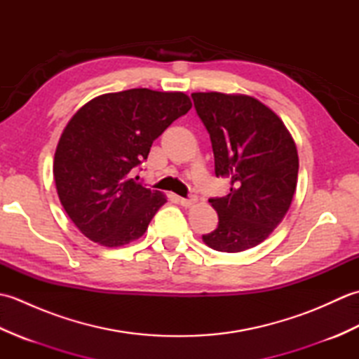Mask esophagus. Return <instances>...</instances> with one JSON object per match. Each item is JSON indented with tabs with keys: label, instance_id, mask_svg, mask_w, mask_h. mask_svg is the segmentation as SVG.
Wrapping results in <instances>:
<instances>
[{
	"label": "esophagus",
	"instance_id": "34e87169",
	"mask_svg": "<svg viewBox=\"0 0 359 359\" xmlns=\"http://www.w3.org/2000/svg\"><path fill=\"white\" fill-rule=\"evenodd\" d=\"M196 201H197V197L193 196V194L189 197H180V199H179V202L184 205V207H191V205L196 203Z\"/></svg>",
	"mask_w": 359,
	"mask_h": 359
}]
</instances>
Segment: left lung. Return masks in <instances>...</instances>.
<instances>
[{
    "label": "left lung",
    "instance_id": "8db88e82",
    "mask_svg": "<svg viewBox=\"0 0 359 359\" xmlns=\"http://www.w3.org/2000/svg\"><path fill=\"white\" fill-rule=\"evenodd\" d=\"M210 134L215 172L230 179L224 197H211L219 224L203 234L208 247L239 253L264 242L284 219L297 182L296 144L282 120L248 95L191 94Z\"/></svg>",
    "mask_w": 359,
    "mask_h": 359
}]
</instances>
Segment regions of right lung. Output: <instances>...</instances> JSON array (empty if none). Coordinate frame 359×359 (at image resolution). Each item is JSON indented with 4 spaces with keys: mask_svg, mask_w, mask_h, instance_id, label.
<instances>
[{
    "mask_svg": "<svg viewBox=\"0 0 359 359\" xmlns=\"http://www.w3.org/2000/svg\"><path fill=\"white\" fill-rule=\"evenodd\" d=\"M189 109L184 93L129 89L94 98L71 118L55 151L53 179L65 211L86 238L121 247L144 234L166 199L135 182L134 168Z\"/></svg>",
    "mask_w": 359,
    "mask_h": 359,
    "instance_id": "add662e5",
    "label": "right lung"
}]
</instances>
